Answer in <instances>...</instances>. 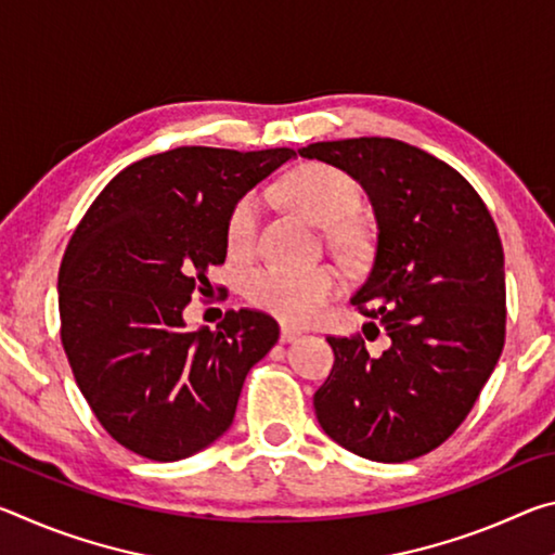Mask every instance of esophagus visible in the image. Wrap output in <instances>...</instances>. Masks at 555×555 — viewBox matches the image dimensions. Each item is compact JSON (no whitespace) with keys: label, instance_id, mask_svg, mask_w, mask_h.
<instances>
[{"label":"esophagus","instance_id":"1","mask_svg":"<svg viewBox=\"0 0 555 555\" xmlns=\"http://www.w3.org/2000/svg\"><path fill=\"white\" fill-rule=\"evenodd\" d=\"M298 335H300L298 327H294V325H281V343H294Z\"/></svg>","mask_w":555,"mask_h":555}]
</instances>
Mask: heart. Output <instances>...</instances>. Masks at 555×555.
<instances>
[{
	"label": "heart",
	"instance_id": "b5f03b06",
	"mask_svg": "<svg viewBox=\"0 0 555 555\" xmlns=\"http://www.w3.org/2000/svg\"><path fill=\"white\" fill-rule=\"evenodd\" d=\"M286 201L315 224H335L352 212L357 188L352 178L325 164H306L281 185ZM261 215L257 193H247L234 203L228 218V244L232 251H247L255 242ZM343 291L340 271L333 267L291 269L264 264L251 269L244 279V294L261 311L288 323H306L323 311L327 300Z\"/></svg>",
	"mask_w": 555,
	"mask_h": 555
}]
</instances>
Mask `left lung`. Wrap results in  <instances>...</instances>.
Returning a JSON list of instances; mask_svg holds the SVG:
<instances>
[{
  "instance_id": "left-lung-1",
  "label": "left lung",
  "mask_w": 555,
  "mask_h": 555,
  "mask_svg": "<svg viewBox=\"0 0 555 555\" xmlns=\"http://www.w3.org/2000/svg\"><path fill=\"white\" fill-rule=\"evenodd\" d=\"M298 154L370 195L377 249L352 304L372 306L364 313L389 337L382 354L360 337H327L335 362L313 397L318 424L354 455L406 463L453 436L500 360V232L453 166L399 139H337Z\"/></svg>"
}]
</instances>
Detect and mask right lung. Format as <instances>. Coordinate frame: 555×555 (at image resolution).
<instances>
[{"mask_svg": "<svg viewBox=\"0 0 555 555\" xmlns=\"http://www.w3.org/2000/svg\"><path fill=\"white\" fill-rule=\"evenodd\" d=\"M294 149L178 146L105 185L59 271L61 340L75 382L107 434L131 453L173 463L232 426L247 372L279 340L274 318L230 311L188 331L185 306L228 255L242 195Z\"/></svg>", "mask_w": 555, "mask_h": 555, "instance_id": "add662e5", "label": "right lung"}]
</instances>
